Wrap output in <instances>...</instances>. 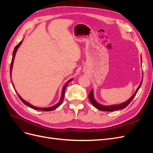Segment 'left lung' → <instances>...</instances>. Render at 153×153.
<instances>
[{
  "instance_id": "obj_1",
  "label": "left lung",
  "mask_w": 153,
  "mask_h": 153,
  "mask_svg": "<svg viewBox=\"0 0 153 153\" xmlns=\"http://www.w3.org/2000/svg\"><path fill=\"white\" fill-rule=\"evenodd\" d=\"M142 57H141V65H142ZM142 79L143 78H142V80L140 84L139 85V86L138 87V88L137 89L136 91L135 92V93H134L132 96L130 98L129 100H128L126 101H125L124 103H122L121 104H117V105H101L100 103H99L98 102H97L96 101V100L94 99V92H93V89H92V91L90 92V93L89 94V100L90 101V102L94 105V106L96 108L99 109L101 111H107V112H112V111L114 110H121L123 109L124 108H126V106L130 103L131 101H132V100L133 99L134 97L136 95V94L137 93L138 91L139 90L140 87H141L142 85Z\"/></svg>"
}]
</instances>
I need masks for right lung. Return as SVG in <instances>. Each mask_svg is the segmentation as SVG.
Wrapping results in <instances>:
<instances>
[{"label":"right lung","instance_id":"obj_1","mask_svg":"<svg viewBox=\"0 0 153 153\" xmlns=\"http://www.w3.org/2000/svg\"><path fill=\"white\" fill-rule=\"evenodd\" d=\"M22 41H23V40H22V41H20V42L16 46L15 48V49H14V51H13V57H12L11 63V66H10V76H11V73H12V69H13V66L14 59H15V55H16V52H17V50L18 49V48L20 47V46L21 45V44H22ZM72 80H73V78H71V79H69V80L66 82V84L65 85H64V86L62 87L61 97V98H60V100H59V102H58L57 104L54 105L53 106H50V107H47V108H39V107H36V106H34V105H31L30 103H29V102H27V101H25L24 99H23V98H22V97H21L19 94H18L17 93V92H16V93L18 94V96H19V98H20V100L22 101V102L24 103L25 105L29 106V107H30L31 108H33V109H35V110H43V111H52V110H55V109H56L57 107H59V106L61 105V103H62V101H63V100H64V92H65L66 87V86L68 85V84H69V82H71ZM12 85H13V88H14V89H15V90L16 91L15 88V86H14V85H13V82H12Z\"/></svg>","mask_w":153,"mask_h":153}]
</instances>
